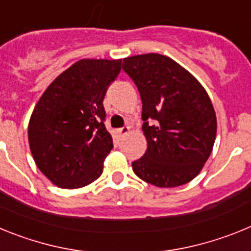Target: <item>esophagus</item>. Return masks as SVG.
Returning <instances> with one entry per match:
<instances>
[{"label": "esophagus", "mask_w": 251, "mask_h": 251, "mask_svg": "<svg viewBox=\"0 0 251 251\" xmlns=\"http://www.w3.org/2000/svg\"><path fill=\"white\" fill-rule=\"evenodd\" d=\"M128 133H129V127H128V126H126V127H122V128H119V129H118L119 137L127 136Z\"/></svg>", "instance_id": "esophagus-1"}]
</instances>
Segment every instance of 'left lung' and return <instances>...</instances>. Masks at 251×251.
Here are the masks:
<instances>
[{"mask_svg":"<svg viewBox=\"0 0 251 251\" xmlns=\"http://www.w3.org/2000/svg\"><path fill=\"white\" fill-rule=\"evenodd\" d=\"M122 68L138 88L143 157L134 174L157 187H177L194 179L211 154L216 114L203 86L170 57L159 54L123 59Z\"/></svg>","mask_w":251,"mask_h":251,"instance_id":"8db88e82","label":"left lung"}]
</instances>
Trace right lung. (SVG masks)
<instances>
[{
    "label": "right lung",
    "mask_w": 251,
    "mask_h": 251,
    "mask_svg": "<svg viewBox=\"0 0 251 251\" xmlns=\"http://www.w3.org/2000/svg\"><path fill=\"white\" fill-rule=\"evenodd\" d=\"M122 60L83 59L55 79L28 123V145L39 170L61 188H80L99 178L113 148L104 126L106 89Z\"/></svg>",
    "instance_id": "obj_1"
}]
</instances>
